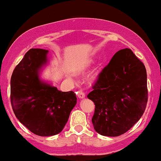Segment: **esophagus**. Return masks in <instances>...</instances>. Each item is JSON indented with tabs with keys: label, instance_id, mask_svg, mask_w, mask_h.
Here are the masks:
<instances>
[{
	"label": "esophagus",
	"instance_id": "1",
	"mask_svg": "<svg viewBox=\"0 0 161 161\" xmlns=\"http://www.w3.org/2000/svg\"><path fill=\"white\" fill-rule=\"evenodd\" d=\"M77 95H78L79 98H84L85 96H86V94H85V92L82 91V90H80V91L77 92Z\"/></svg>",
	"mask_w": 161,
	"mask_h": 161
}]
</instances>
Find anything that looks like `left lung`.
Instances as JSON below:
<instances>
[{"mask_svg":"<svg viewBox=\"0 0 161 161\" xmlns=\"http://www.w3.org/2000/svg\"><path fill=\"white\" fill-rule=\"evenodd\" d=\"M87 97L95 105L92 122L102 136L124 134L139 120L147 102L145 66L130 49L117 51Z\"/></svg>","mask_w":161,"mask_h":161,"instance_id":"obj_1","label":"left lung"}]
</instances>
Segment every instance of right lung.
Returning a JSON list of instances; mask_svg holds the SVG:
<instances>
[{"instance_id":"obj_1","label":"right lung","mask_w":161,"mask_h":161,"mask_svg":"<svg viewBox=\"0 0 161 161\" xmlns=\"http://www.w3.org/2000/svg\"><path fill=\"white\" fill-rule=\"evenodd\" d=\"M45 49L32 48L16 66L10 79V102L14 114L32 133L51 136L60 132L76 104L73 91L64 92L39 79L47 63Z\"/></svg>"}]
</instances>
